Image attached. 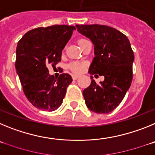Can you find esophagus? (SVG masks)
<instances>
[{
	"mask_svg": "<svg viewBox=\"0 0 155 155\" xmlns=\"http://www.w3.org/2000/svg\"><path fill=\"white\" fill-rule=\"evenodd\" d=\"M79 77H80V76H79V75H77V74H73V75H72V78H73L74 80H77V79Z\"/></svg>",
	"mask_w": 155,
	"mask_h": 155,
	"instance_id": "obj_1",
	"label": "esophagus"
}]
</instances>
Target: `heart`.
<instances>
[{
  "instance_id": "b5f03b06",
  "label": "heart",
  "mask_w": 155,
  "mask_h": 155,
  "mask_svg": "<svg viewBox=\"0 0 155 155\" xmlns=\"http://www.w3.org/2000/svg\"><path fill=\"white\" fill-rule=\"evenodd\" d=\"M87 39H81L78 40V44L79 46H81L83 43H84L85 42H87ZM69 68L71 70V71L74 72L76 74H80L81 72L84 71L85 69V64L84 63H81V62H73L71 64H69Z\"/></svg>"
}]
</instances>
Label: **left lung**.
<instances>
[{"instance_id":"left-lung-1","label":"left lung","mask_w":155,"mask_h":155,"mask_svg":"<svg viewBox=\"0 0 155 155\" xmlns=\"http://www.w3.org/2000/svg\"><path fill=\"white\" fill-rule=\"evenodd\" d=\"M76 28L94 45L88 72L105 78L98 84L91 77V84L83 91L85 104L94 113H109L120 105L132 82L134 54L130 42L121 31L107 25H76Z\"/></svg>"}]
</instances>
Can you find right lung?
Masks as SVG:
<instances>
[{"label":"right lung","mask_w":155,"mask_h":155,"mask_svg":"<svg viewBox=\"0 0 155 155\" xmlns=\"http://www.w3.org/2000/svg\"><path fill=\"white\" fill-rule=\"evenodd\" d=\"M74 26L53 25L34 28L18 42L15 68L25 96L35 107L52 112L60 107L67 87L72 82L68 74L58 78L49 74L47 66L61 61L62 50Z\"/></svg>","instance_id":"add662e5"}]
</instances>
